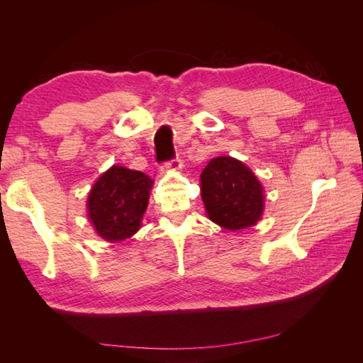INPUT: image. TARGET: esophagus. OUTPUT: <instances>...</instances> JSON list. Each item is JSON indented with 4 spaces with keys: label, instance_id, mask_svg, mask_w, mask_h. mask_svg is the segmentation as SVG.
Instances as JSON below:
<instances>
[{
    "label": "esophagus",
    "instance_id": "obj_1",
    "mask_svg": "<svg viewBox=\"0 0 363 363\" xmlns=\"http://www.w3.org/2000/svg\"><path fill=\"white\" fill-rule=\"evenodd\" d=\"M180 168H182V160L179 157H174V159L164 162L162 164V169L163 171H168V169L169 171H175V169H180Z\"/></svg>",
    "mask_w": 363,
    "mask_h": 363
}]
</instances>
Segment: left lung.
Here are the masks:
<instances>
[{
  "mask_svg": "<svg viewBox=\"0 0 363 363\" xmlns=\"http://www.w3.org/2000/svg\"><path fill=\"white\" fill-rule=\"evenodd\" d=\"M201 199L208 218L227 230L255 225L263 212L256 175L233 157H216L201 172Z\"/></svg>",
  "mask_w": 363,
  "mask_h": 363,
  "instance_id": "1",
  "label": "left lung"
}]
</instances>
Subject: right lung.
Listing matches in <instances>:
<instances>
[{"instance_id": "obj_1", "label": "right lung", "mask_w": 363, "mask_h": 363, "mask_svg": "<svg viewBox=\"0 0 363 363\" xmlns=\"http://www.w3.org/2000/svg\"><path fill=\"white\" fill-rule=\"evenodd\" d=\"M152 180L140 171L112 167L96 180L87 199V215L96 233L118 242L135 235L148 206Z\"/></svg>"}]
</instances>
